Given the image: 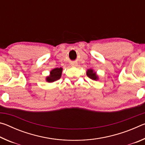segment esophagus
<instances>
[{"label": "esophagus", "instance_id": "esophagus-1", "mask_svg": "<svg viewBox=\"0 0 145 145\" xmlns=\"http://www.w3.org/2000/svg\"><path fill=\"white\" fill-rule=\"evenodd\" d=\"M72 66H73V67H77V64H76V63H72Z\"/></svg>", "mask_w": 145, "mask_h": 145}]
</instances>
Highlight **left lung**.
<instances>
[{
	"instance_id": "left-lung-1",
	"label": "left lung",
	"mask_w": 145,
	"mask_h": 145,
	"mask_svg": "<svg viewBox=\"0 0 145 145\" xmlns=\"http://www.w3.org/2000/svg\"><path fill=\"white\" fill-rule=\"evenodd\" d=\"M86 75L88 77L93 80H99V76L97 74V72L93 69H88L86 72Z\"/></svg>"
}]
</instances>
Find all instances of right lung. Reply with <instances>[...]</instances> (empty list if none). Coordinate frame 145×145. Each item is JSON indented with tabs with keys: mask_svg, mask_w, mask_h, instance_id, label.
Here are the masks:
<instances>
[{
	"mask_svg": "<svg viewBox=\"0 0 145 145\" xmlns=\"http://www.w3.org/2000/svg\"><path fill=\"white\" fill-rule=\"evenodd\" d=\"M62 72V68H56L52 70L50 72V75L47 76V77H46V81L49 83H52L59 80L61 77Z\"/></svg>",
	"mask_w": 145,
	"mask_h": 145,
	"instance_id": "1",
	"label": "right lung"
}]
</instances>
